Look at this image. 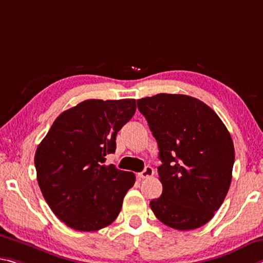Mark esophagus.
I'll use <instances>...</instances> for the list:
<instances>
[{"instance_id": "34e87169", "label": "esophagus", "mask_w": 263, "mask_h": 263, "mask_svg": "<svg viewBox=\"0 0 263 263\" xmlns=\"http://www.w3.org/2000/svg\"><path fill=\"white\" fill-rule=\"evenodd\" d=\"M153 174H154V171H153V168L151 167V166H146V167L144 168L143 172L138 173V177L140 179H147L149 177H152Z\"/></svg>"}]
</instances>
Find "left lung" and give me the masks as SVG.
Returning <instances> with one entry per match:
<instances>
[{"label":"left lung","mask_w":263,"mask_h":263,"mask_svg":"<svg viewBox=\"0 0 263 263\" xmlns=\"http://www.w3.org/2000/svg\"><path fill=\"white\" fill-rule=\"evenodd\" d=\"M159 147L162 193L149 202L166 226L190 231L206 224L232 181L234 145L219 116L199 99L159 93L137 101Z\"/></svg>","instance_id":"1"}]
</instances>
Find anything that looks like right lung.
Wrapping results in <instances>:
<instances>
[{"mask_svg":"<svg viewBox=\"0 0 263 263\" xmlns=\"http://www.w3.org/2000/svg\"><path fill=\"white\" fill-rule=\"evenodd\" d=\"M137 109L135 99H87L57 117L35 153L42 194L66 226L95 232L118 216L136 176L105 165L116 136Z\"/></svg>","mask_w":263,"mask_h":263,"instance_id":"obj_1","label":"right lung"}]
</instances>
